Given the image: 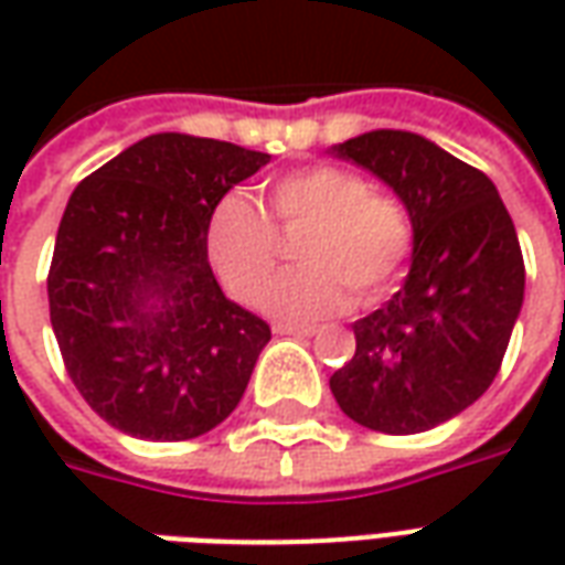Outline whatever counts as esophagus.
Masks as SVG:
<instances>
[{
  "label": "esophagus",
  "mask_w": 565,
  "mask_h": 565,
  "mask_svg": "<svg viewBox=\"0 0 565 565\" xmlns=\"http://www.w3.org/2000/svg\"><path fill=\"white\" fill-rule=\"evenodd\" d=\"M278 335H315V327H299V323H275Z\"/></svg>",
  "instance_id": "1"
}]
</instances>
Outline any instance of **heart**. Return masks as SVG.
I'll return each mask as SVG.
<instances>
[{
    "instance_id": "b5f03b06",
    "label": "heart",
    "mask_w": 565,
    "mask_h": 565,
    "mask_svg": "<svg viewBox=\"0 0 565 565\" xmlns=\"http://www.w3.org/2000/svg\"><path fill=\"white\" fill-rule=\"evenodd\" d=\"M269 209L271 221L250 199H223L209 223V257L235 299L259 306L280 268V236L306 228L297 246L303 266L266 299L275 318H330L351 302V290L360 302H375L412 259L408 205L396 193L372 190L354 169L318 162L281 174L269 186Z\"/></svg>"
}]
</instances>
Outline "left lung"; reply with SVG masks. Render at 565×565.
I'll use <instances>...</instances> for the list:
<instances>
[{
	"label": "left lung",
	"mask_w": 565,
	"mask_h": 565,
	"mask_svg": "<svg viewBox=\"0 0 565 565\" xmlns=\"http://www.w3.org/2000/svg\"><path fill=\"white\" fill-rule=\"evenodd\" d=\"M332 150L408 205L415 254L403 290L354 323L356 351L330 391L360 426L424 433L497 379L523 306L521 242L493 181L424 136L375 129Z\"/></svg>",
	"instance_id": "left-lung-1"
}]
</instances>
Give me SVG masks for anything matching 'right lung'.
<instances>
[{"label":"right lung","instance_id":"obj_1","mask_svg":"<svg viewBox=\"0 0 565 565\" xmlns=\"http://www.w3.org/2000/svg\"><path fill=\"white\" fill-rule=\"evenodd\" d=\"M269 153L160 132L87 174L47 271L60 354L96 415L136 438L186 441L233 415L266 320L223 296L209 223Z\"/></svg>","mask_w":565,"mask_h":565}]
</instances>
